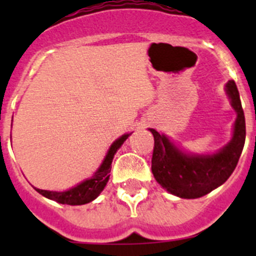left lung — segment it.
<instances>
[{
    "label": "left lung",
    "instance_id": "obj_1",
    "mask_svg": "<svg viewBox=\"0 0 256 256\" xmlns=\"http://www.w3.org/2000/svg\"><path fill=\"white\" fill-rule=\"evenodd\" d=\"M232 106L238 116L234 135L224 148L210 156L186 154L168 138L150 128L154 138L152 154V174L157 182L170 193L180 198H200L223 184L238 164L245 144V116L238 88L234 80L226 84Z\"/></svg>",
    "mask_w": 256,
    "mask_h": 256
}]
</instances>
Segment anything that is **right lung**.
<instances>
[{
  "label": "right lung",
  "mask_w": 256,
  "mask_h": 256,
  "mask_svg": "<svg viewBox=\"0 0 256 256\" xmlns=\"http://www.w3.org/2000/svg\"><path fill=\"white\" fill-rule=\"evenodd\" d=\"M131 134H125V135L121 136L120 138H118L112 144V147H110L109 152H108L106 157H105L104 162L102 164L100 168L89 180H84L80 184L70 188L69 190H66V192H52V190H38V188H36V190L38 193H40L42 196H44V197L49 198V200H53L56 202L62 203V204L82 206L85 204V203L92 202V200H94L102 193V190L106 186L110 177L109 174L112 171V162L114 154H116V151L120 148L124 141Z\"/></svg>",
  "instance_id": "1"
}]
</instances>
